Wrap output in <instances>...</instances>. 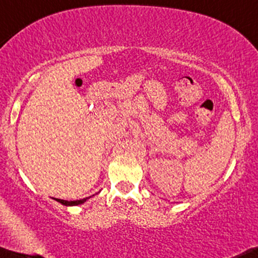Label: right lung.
Returning a JSON list of instances; mask_svg holds the SVG:
<instances>
[{"label": "right lung", "mask_w": 258, "mask_h": 258, "mask_svg": "<svg viewBox=\"0 0 258 258\" xmlns=\"http://www.w3.org/2000/svg\"><path fill=\"white\" fill-rule=\"evenodd\" d=\"M89 198H86V199H82V200H74V201H67V200H62V199H54L55 201H58L59 204H62V205L64 206H77V205H82V204L86 203Z\"/></svg>", "instance_id": "1"}]
</instances>
